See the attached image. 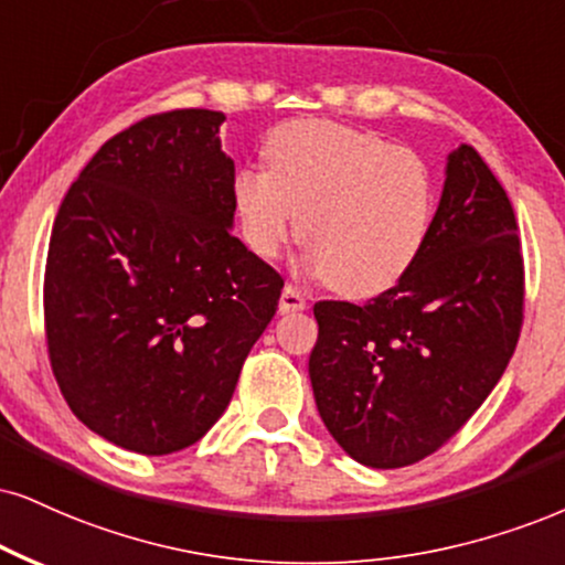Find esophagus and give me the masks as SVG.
<instances>
[{
	"mask_svg": "<svg viewBox=\"0 0 565 565\" xmlns=\"http://www.w3.org/2000/svg\"><path fill=\"white\" fill-rule=\"evenodd\" d=\"M309 301H306V296L301 290L296 288V285H285L282 288V296H280V311L282 315H290V311H303Z\"/></svg>",
	"mask_w": 565,
	"mask_h": 565,
	"instance_id": "34e87169",
	"label": "esophagus"
}]
</instances>
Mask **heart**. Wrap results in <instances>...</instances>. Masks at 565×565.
<instances>
[{"label":"heart","mask_w":565,"mask_h":565,"mask_svg":"<svg viewBox=\"0 0 565 565\" xmlns=\"http://www.w3.org/2000/svg\"><path fill=\"white\" fill-rule=\"evenodd\" d=\"M267 170H241L243 238L277 259L298 227L309 267L351 298L385 294L419 262L435 225V178L419 154L372 130L294 120L271 130Z\"/></svg>","instance_id":"b5f03b06"}]
</instances>
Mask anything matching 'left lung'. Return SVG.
I'll return each mask as SVG.
<instances>
[{
	"instance_id": "obj_1",
	"label": "left lung",
	"mask_w": 565,
	"mask_h": 565,
	"mask_svg": "<svg viewBox=\"0 0 565 565\" xmlns=\"http://www.w3.org/2000/svg\"><path fill=\"white\" fill-rule=\"evenodd\" d=\"M315 317V401L353 461L401 469L471 419L516 351L524 262L511 201L469 143L448 154L414 269L372 303L319 301Z\"/></svg>"
}]
</instances>
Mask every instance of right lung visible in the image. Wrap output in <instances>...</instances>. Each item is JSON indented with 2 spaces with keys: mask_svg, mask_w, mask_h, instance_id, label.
<instances>
[{
  "mask_svg": "<svg viewBox=\"0 0 565 565\" xmlns=\"http://www.w3.org/2000/svg\"><path fill=\"white\" fill-rule=\"evenodd\" d=\"M225 115L175 109L109 138L70 185L44 277L46 345L70 411L143 456L225 414L282 277L235 238Z\"/></svg>",
  "mask_w": 565,
  "mask_h": 565,
  "instance_id": "right-lung-1",
  "label": "right lung"
}]
</instances>
